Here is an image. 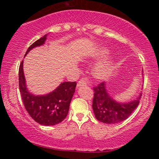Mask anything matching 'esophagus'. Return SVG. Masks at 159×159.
<instances>
[{"label": "esophagus", "mask_w": 159, "mask_h": 159, "mask_svg": "<svg viewBox=\"0 0 159 159\" xmlns=\"http://www.w3.org/2000/svg\"><path fill=\"white\" fill-rule=\"evenodd\" d=\"M86 84H87V82H86L84 80H80L78 82L77 84V88H78V87H81V86H85Z\"/></svg>", "instance_id": "obj_1"}]
</instances>
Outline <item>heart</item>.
<instances>
[{
  "instance_id": "1",
  "label": "heart",
  "mask_w": 159,
  "mask_h": 159,
  "mask_svg": "<svg viewBox=\"0 0 159 159\" xmlns=\"http://www.w3.org/2000/svg\"><path fill=\"white\" fill-rule=\"evenodd\" d=\"M109 49L107 48H101L91 53L87 56L88 58H94V59H102L109 54ZM114 67V61L112 59L107 60L98 63L94 66L92 69V75L95 79L98 81H104L108 78L113 70Z\"/></svg>"
}]
</instances>
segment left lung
<instances>
[{
    "instance_id": "8db88e82",
    "label": "left lung",
    "mask_w": 159,
    "mask_h": 159,
    "mask_svg": "<svg viewBox=\"0 0 159 159\" xmlns=\"http://www.w3.org/2000/svg\"><path fill=\"white\" fill-rule=\"evenodd\" d=\"M93 109L98 121L106 124H115L124 121L132 114L139 104L141 93L136 98L125 102H120L109 94L105 82L94 87Z\"/></svg>"
}]
</instances>
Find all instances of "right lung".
<instances>
[{"label": "right lung", "instance_id": "obj_1", "mask_svg": "<svg viewBox=\"0 0 159 159\" xmlns=\"http://www.w3.org/2000/svg\"><path fill=\"white\" fill-rule=\"evenodd\" d=\"M47 35L33 43L27 49L25 56L33 48L44 45ZM23 63L24 61H21L19 66V90L27 113L40 125H54L61 123L68 114L69 105L75 91L76 82H62L56 89L48 93L34 94L29 91L27 87Z\"/></svg>", "mask_w": 159, "mask_h": 159}]
</instances>
